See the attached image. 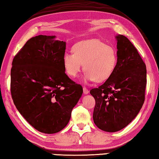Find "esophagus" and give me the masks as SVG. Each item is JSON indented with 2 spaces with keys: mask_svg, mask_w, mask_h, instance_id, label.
<instances>
[{
  "mask_svg": "<svg viewBox=\"0 0 159 159\" xmlns=\"http://www.w3.org/2000/svg\"><path fill=\"white\" fill-rule=\"evenodd\" d=\"M83 93H84V95H87V94L89 93V90L86 88V87H83Z\"/></svg>",
  "mask_w": 159,
  "mask_h": 159,
  "instance_id": "1",
  "label": "esophagus"
}]
</instances>
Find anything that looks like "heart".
Wrapping results in <instances>:
<instances>
[{
	"label": "heart",
	"instance_id": "heart-1",
	"mask_svg": "<svg viewBox=\"0 0 159 159\" xmlns=\"http://www.w3.org/2000/svg\"><path fill=\"white\" fill-rule=\"evenodd\" d=\"M73 53L63 56L64 70L69 76L77 77L84 65V82L107 80L116 67L118 56L114 47L98 39L82 41L73 47Z\"/></svg>",
	"mask_w": 159,
	"mask_h": 159
}]
</instances>
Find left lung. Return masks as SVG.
<instances>
[{"mask_svg":"<svg viewBox=\"0 0 159 159\" xmlns=\"http://www.w3.org/2000/svg\"><path fill=\"white\" fill-rule=\"evenodd\" d=\"M116 67L111 76L90 94L95 100L93 120L106 132L126 127L139 114L145 100L146 66L125 36L118 35Z\"/></svg>","mask_w":159,"mask_h":159,"instance_id":"left-lung-1","label":"left lung"}]
</instances>
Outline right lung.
Masks as SVG:
<instances>
[{
	"mask_svg": "<svg viewBox=\"0 0 159 159\" xmlns=\"http://www.w3.org/2000/svg\"><path fill=\"white\" fill-rule=\"evenodd\" d=\"M55 36L32 37L13 58L11 93L18 112L39 132L52 134L67 125L83 89L65 74L66 42Z\"/></svg>",
	"mask_w": 159,
	"mask_h": 159,
	"instance_id": "add662e5",
	"label": "right lung"
}]
</instances>
